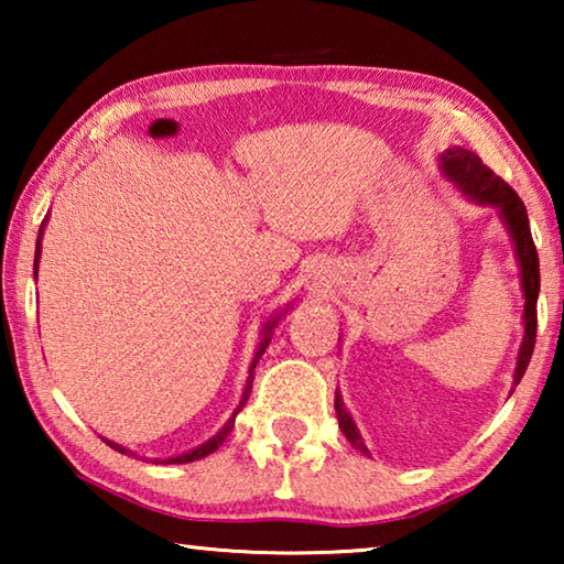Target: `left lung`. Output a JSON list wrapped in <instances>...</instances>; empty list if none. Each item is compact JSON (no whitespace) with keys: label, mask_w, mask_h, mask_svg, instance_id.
I'll return each mask as SVG.
<instances>
[{"label":"left lung","mask_w":564,"mask_h":564,"mask_svg":"<svg viewBox=\"0 0 564 564\" xmlns=\"http://www.w3.org/2000/svg\"><path fill=\"white\" fill-rule=\"evenodd\" d=\"M443 169L457 186L463 188L465 196H470L473 202L490 204L500 208V216L508 224V231L514 241V251H518L520 271H522V291H524V338L518 356V370H514V386L520 383L528 362L534 350V336H538V293H540V259L538 248H534L530 221H528V208H524L522 198L514 194L510 184H505L500 176H495L490 166L482 164V159L465 149H447L443 156ZM336 415L340 423L343 435L358 447L360 453L368 455L366 443L360 441L356 431V423L348 415V410L343 408V400L336 393Z\"/></svg>","instance_id":"1"}]
</instances>
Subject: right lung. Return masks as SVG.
Masks as SVG:
<instances>
[{"label":"right lung","mask_w":564,"mask_h":564,"mask_svg":"<svg viewBox=\"0 0 564 564\" xmlns=\"http://www.w3.org/2000/svg\"><path fill=\"white\" fill-rule=\"evenodd\" d=\"M44 226V224H42ZM40 241H42V228H40ZM36 241V253H34V275H36V261H40V253H42V243ZM275 321L279 318H273L269 326H265V333H263V340H261V346H259V350H256V356H253V362H251V376H248V380H246V390H243V400H241V405H238V410L243 408V403L248 400V395H251V386H253V368H256V362H259V358L263 356V350L269 348V343H271V330H273V326H275ZM236 410V413H238ZM236 413H234V417H236ZM234 417L228 420V423L224 425V431L218 433V435H214L212 441L208 443H204L202 447H196V451H191V453H186V455H178V457H169V460H164V463H194V460H198V457H206V455H212L214 451H218V445H224V441L228 437V433L234 431ZM107 443L109 447H113V451H119V453H129V451H123L121 445H117V443H111V441H104Z\"/></svg>","instance_id":"add662e5"}]
</instances>
